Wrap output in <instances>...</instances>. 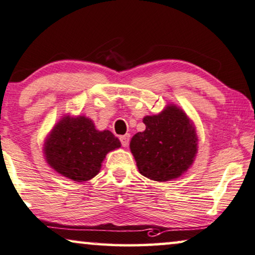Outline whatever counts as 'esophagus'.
<instances>
[{
  "instance_id": "esophagus-1",
  "label": "esophagus",
  "mask_w": 255,
  "mask_h": 255,
  "mask_svg": "<svg viewBox=\"0 0 255 255\" xmlns=\"http://www.w3.org/2000/svg\"><path fill=\"white\" fill-rule=\"evenodd\" d=\"M119 139H120V142H121V145L127 146L128 143H129V139H130V135H129V134L123 135V136H120Z\"/></svg>"
}]
</instances>
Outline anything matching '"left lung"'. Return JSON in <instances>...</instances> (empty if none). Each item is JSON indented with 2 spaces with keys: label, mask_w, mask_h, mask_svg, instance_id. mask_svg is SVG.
<instances>
[{
  "label": "left lung",
  "mask_w": 255,
  "mask_h": 255,
  "mask_svg": "<svg viewBox=\"0 0 255 255\" xmlns=\"http://www.w3.org/2000/svg\"><path fill=\"white\" fill-rule=\"evenodd\" d=\"M145 130L132 136L130 150L139 173L150 180L169 181L192 165L197 134L182 110L168 106L160 115L143 119Z\"/></svg>",
  "instance_id": "8db88e82"
}]
</instances>
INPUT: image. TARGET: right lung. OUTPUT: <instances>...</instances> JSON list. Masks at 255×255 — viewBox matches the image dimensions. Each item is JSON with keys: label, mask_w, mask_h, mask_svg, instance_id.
I'll list each match as a JSON object with an SVG mask.
<instances>
[{"label": "right lung", "mask_w": 255, "mask_h": 255, "mask_svg": "<svg viewBox=\"0 0 255 255\" xmlns=\"http://www.w3.org/2000/svg\"><path fill=\"white\" fill-rule=\"evenodd\" d=\"M120 146L110 130L98 131L88 118H64L44 145L48 164L70 180L83 182L100 172L106 153Z\"/></svg>", "instance_id": "1"}]
</instances>
